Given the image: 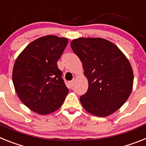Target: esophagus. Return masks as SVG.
I'll return each mask as SVG.
<instances>
[{
  "label": "esophagus",
  "instance_id": "34e87169",
  "mask_svg": "<svg viewBox=\"0 0 146 146\" xmlns=\"http://www.w3.org/2000/svg\"><path fill=\"white\" fill-rule=\"evenodd\" d=\"M74 80H72V81H69V87L72 88V86H74Z\"/></svg>",
  "mask_w": 146,
  "mask_h": 146
}]
</instances>
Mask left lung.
<instances>
[{"mask_svg": "<svg viewBox=\"0 0 146 146\" xmlns=\"http://www.w3.org/2000/svg\"><path fill=\"white\" fill-rule=\"evenodd\" d=\"M82 63L88 80L87 92L80 97L86 111L108 116L117 111L132 90L134 76L128 59L116 45L102 38H80L71 42Z\"/></svg>", "mask_w": 146, "mask_h": 146, "instance_id": "obj_1", "label": "left lung"}]
</instances>
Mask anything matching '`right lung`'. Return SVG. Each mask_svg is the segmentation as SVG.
<instances>
[{"mask_svg":"<svg viewBox=\"0 0 146 146\" xmlns=\"http://www.w3.org/2000/svg\"><path fill=\"white\" fill-rule=\"evenodd\" d=\"M69 40L55 36L37 38L24 49L13 68L15 91L32 111L46 115L57 110L69 92L57 65Z\"/></svg>","mask_w":146,"mask_h":146,"instance_id":"add662e5","label":"right lung"}]
</instances>
